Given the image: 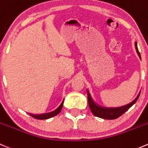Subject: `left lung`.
Returning <instances> with one entry per match:
<instances>
[{
	"mask_svg": "<svg viewBox=\"0 0 148 148\" xmlns=\"http://www.w3.org/2000/svg\"><path fill=\"white\" fill-rule=\"evenodd\" d=\"M135 48L136 51H137V54L139 55V57L141 58L140 56V53L138 51V48H137V42H135ZM87 99H88V103H89V107H90V110L92 111V113L93 114V115L95 116L99 117V118L104 119H108V120H112V119H116L119 118V116H121L122 114H124V113L129 110L130 108H131L134 103L137 102V99L139 98V96L140 95V91L139 92L138 95L137 96L135 99L133 100L132 103H129V104L126 105V106H121V107H117V108H105L102 107V106H98V105L96 104L93 100L92 99L91 95H90V92L87 90Z\"/></svg>",
	"mask_w": 148,
	"mask_h": 148,
	"instance_id": "left-lung-1",
	"label": "left lung"
}]
</instances>
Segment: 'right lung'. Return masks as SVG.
Listing matches in <instances>:
<instances>
[{"label":"right lung","instance_id":"add662e5","mask_svg":"<svg viewBox=\"0 0 148 148\" xmlns=\"http://www.w3.org/2000/svg\"><path fill=\"white\" fill-rule=\"evenodd\" d=\"M63 105H64V100L61 103V104L58 106V108L56 109L55 110L52 111V112L47 113V114H29V115L32 117L34 119H40V120H44V119H48L52 118V117L58 115L60 112H61V109H62Z\"/></svg>","mask_w":148,"mask_h":148}]
</instances>
